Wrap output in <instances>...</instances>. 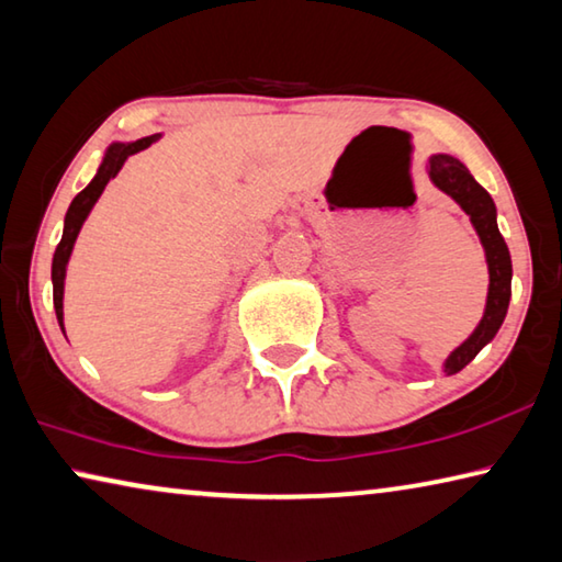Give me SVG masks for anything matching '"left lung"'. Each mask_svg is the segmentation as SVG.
<instances>
[{"instance_id":"1","label":"left lung","mask_w":562,"mask_h":562,"mask_svg":"<svg viewBox=\"0 0 562 562\" xmlns=\"http://www.w3.org/2000/svg\"><path fill=\"white\" fill-rule=\"evenodd\" d=\"M427 175H430L432 184L445 194H450V198L465 210L470 222H473L475 233L485 249L490 274L483 319H480L477 327L473 329V335H470L460 347H456L442 364L445 375H456V372L465 368L468 362L475 360V355L483 350V347L497 335V329H501L507 315V305H510L513 262L501 229H497L495 202L487 194L485 187H480L475 182V177L468 172V167L452 155H432L427 159Z\"/></svg>"}]
</instances>
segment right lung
Here are the masks:
<instances>
[{
  "label": "right lung",
  "instance_id": "1",
  "mask_svg": "<svg viewBox=\"0 0 562 562\" xmlns=\"http://www.w3.org/2000/svg\"><path fill=\"white\" fill-rule=\"evenodd\" d=\"M157 139H159V135L142 137L137 142H112V145L106 147L104 159H102L100 169H97L94 180L77 194L72 204H69V210L65 215V233H61V239L55 249V260H52V295H55V313H57L61 329H65V305H61V300H65V274H67V262H69V255H72V249H75L79 229H82L85 220L89 217V212H92L94 202L100 200V194L104 192L106 182H110L112 177H117L122 165L127 162V157L142 153V149H147Z\"/></svg>",
  "mask_w": 562,
  "mask_h": 562
}]
</instances>
